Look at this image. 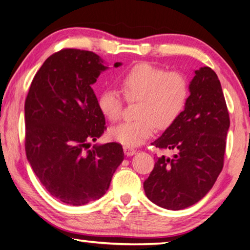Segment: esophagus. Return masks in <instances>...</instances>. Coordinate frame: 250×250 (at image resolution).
<instances>
[{
    "label": "esophagus",
    "instance_id": "esophagus-1",
    "mask_svg": "<svg viewBox=\"0 0 250 250\" xmlns=\"http://www.w3.org/2000/svg\"><path fill=\"white\" fill-rule=\"evenodd\" d=\"M124 152L126 156H132L134 155L135 153H137V149L133 148V147H129V146H125L124 147Z\"/></svg>",
    "mask_w": 250,
    "mask_h": 250
}]
</instances>
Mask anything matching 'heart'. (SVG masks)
I'll return each mask as SVG.
<instances>
[{
	"instance_id": "obj_1",
	"label": "heart",
	"mask_w": 250,
	"mask_h": 250,
	"mask_svg": "<svg viewBox=\"0 0 250 250\" xmlns=\"http://www.w3.org/2000/svg\"><path fill=\"white\" fill-rule=\"evenodd\" d=\"M120 85L126 101L139 102L138 119L113 126L109 135L129 147L143 144L156 126L161 130L170 126L184 111L189 97V84L183 73L166 72L148 63L131 67L120 78ZM124 106V98L116 89L108 88L99 95V110L112 124L121 119Z\"/></svg>"
}]
</instances>
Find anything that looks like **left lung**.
<instances>
[{
  "mask_svg": "<svg viewBox=\"0 0 250 250\" xmlns=\"http://www.w3.org/2000/svg\"><path fill=\"white\" fill-rule=\"evenodd\" d=\"M194 73L185 110L152 143L176 154L158 157L143 184L149 200L168 210L200 201L224 165L229 115L223 90L211 67L203 66Z\"/></svg>",
  "mask_w": 250,
  "mask_h": 250,
  "instance_id": "left-lung-1",
  "label": "left lung"
}]
</instances>
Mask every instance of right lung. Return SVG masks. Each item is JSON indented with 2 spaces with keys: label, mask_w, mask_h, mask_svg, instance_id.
Instances as JSON below:
<instances>
[{
  "label": "right lung",
  "mask_w": 250,
  "mask_h": 250,
  "mask_svg": "<svg viewBox=\"0 0 250 250\" xmlns=\"http://www.w3.org/2000/svg\"><path fill=\"white\" fill-rule=\"evenodd\" d=\"M106 69L96 53L62 49L43 62L25 101L27 160L47 191L71 206L103 197L125 157L117 142L90 147L106 130L92 88Z\"/></svg>",
  "instance_id": "right-lung-1"
}]
</instances>
